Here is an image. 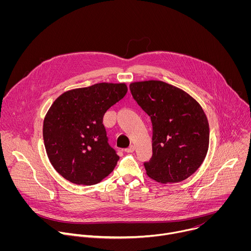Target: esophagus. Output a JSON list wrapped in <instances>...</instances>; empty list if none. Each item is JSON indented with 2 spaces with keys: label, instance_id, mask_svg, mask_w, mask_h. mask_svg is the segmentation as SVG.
Segmentation results:
<instances>
[{
  "label": "esophagus",
  "instance_id": "1",
  "mask_svg": "<svg viewBox=\"0 0 251 251\" xmlns=\"http://www.w3.org/2000/svg\"><path fill=\"white\" fill-rule=\"evenodd\" d=\"M134 151H135V146H133V145H131L129 148H127L125 150V152H127V153H133Z\"/></svg>",
  "mask_w": 251,
  "mask_h": 251
}]
</instances>
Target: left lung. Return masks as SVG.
<instances>
[{
	"label": "left lung",
	"instance_id": "left-lung-1",
	"mask_svg": "<svg viewBox=\"0 0 251 251\" xmlns=\"http://www.w3.org/2000/svg\"><path fill=\"white\" fill-rule=\"evenodd\" d=\"M130 91L151 118L153 155L147 175L163 184L182 182L202 164L209 127L201 106L187 92L159 80L134 82Z\"/></svg>",
	"mask_w": 251,
	"mask_h": 251
}]
</instances>
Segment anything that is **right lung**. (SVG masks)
<instances>
[{
	"label": "right lung",
	"mask_w": 251,
	"mask_h": 251,
	"mask_svg": "<svg viewBox=\"0 0 251 251\" xmlns=\"http://www.w3.org/2000/svg\"><path fill=\"white\" fill-rule=\"evenodd\" d=\"M127 93L125 83H97L69 90L51 105L44 121L48 157L65 180L91 186L117 165L119 156L109 145L103 116Z\"/></svg>",
	"instance_id": "right-lung-1"
}]
</instances>
